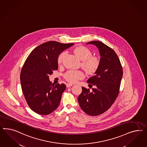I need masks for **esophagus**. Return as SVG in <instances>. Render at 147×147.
Segmentation results:
<instances>
[{"label": "esophagus", "instance_id": "esophagus-1", "mask_svg": "<svg viewBox=\"0 0 147 147\" xmlns=\"http://www.w3.org/2000/svg\"><path fill=\"white\" fill-rule=\"evenodd\" d=\"M72 86H73L72 84H67V85H66V87H67V88H68V87H71Z\"/></svg>", "mask_w": 147, "mask_h": 147}]
</instances>
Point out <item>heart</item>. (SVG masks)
<instances>
[{"instance_id": "1", "label": "heart", "mask_w": 147, "mask_h": 147, "mask_svg": "<svg viewBox=\"0 0 147 147\" xmlns=\"http://www.w3.org/2000/svg\"><path fill=\"white\" fill-rule=\"evenodd\" d=\"M74 53L80 60L82 61V67L87 73L93 74L98 69L100 64V60L95 57H91L92 53L89 49L85 46H78L74 49ZM66 53L62 52L58 57L59 63L62 62L63 58ZM85 75L82 71H69L65 76V78L70 83H76L78 80L82 79Z\"/></svg>"}]
</instances>
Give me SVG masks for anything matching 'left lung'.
I'll return each instance as SVG.
<instances>
[{
  "instance_id": "8db88e82",
  "label": "left lung",
  "mask_w": 147,
  "mask_h": 147,
  "mask_svg": "<svg viewBox=\"0 0 147 147\" xmlns=\"http://www.w3.org/2000/svg\"><path fill=\"white\" fill-rule=\"evenodd\" d=\"M86 44L95 45L100 55V64L94 76L87 80L95 87L92 90L82 87L78 98L81 108L88 115H100L111 107L117 97L123 71L120 60L114 50L98 41ZM89 86V85H88Z\"/></svg>"
}]
</instances>
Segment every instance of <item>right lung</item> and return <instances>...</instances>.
I'll return each mask as SVG.
<instances>
[{
  "label": "right lung",
  "mask_w": 147,
  "mask_h": 147,
  "mask_svg": "<svg viewBox=\"0 0 147 147\" xmlns=\"http://www.w3.org/2000/svg\"><path fill=\"white\" fill-rule=\"evenodd\" d=\"M73 45L48 41L33 49L27 58L20 73V83L28 106L36 113L49 115L59 106L66 86L53 85L49 76L58 69L59 55Z\"/></svg>",
  "instance_id": "1"
}]
</instances>
